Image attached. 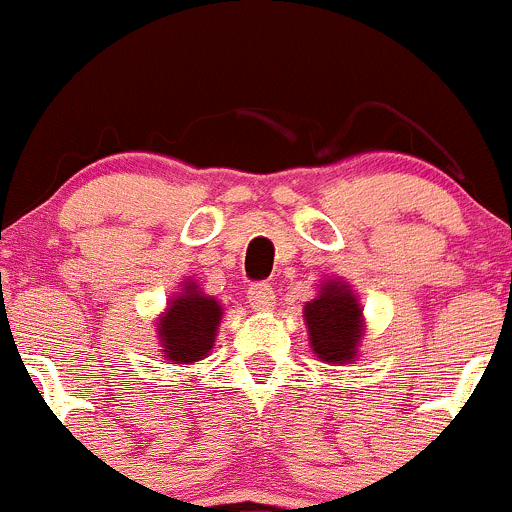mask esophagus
I'll return each instance as SVG.
<instances>
[{"label":"esophagus","instance_id":"1","mask_svg":"<svg viewBox=\"0 0 512 512\" xmlns=\"http://www.w3.org/2000/svg\"><path fill=\"white\" fill-rule=\"evenodd\" d=\"M249 306L258 313L273 311V306H276V293H273V288L268 286V283H256V286H251L249 288Z\"/></svg>","mask_w":512,"mask_h":512}]
</instances>
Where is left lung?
Masks as SVG:
<instances>
[{"label": "left lung", "instance_id": "obj_1", "mask_svg": "<svg viewBox=\"0 0 512 512\" xmlns=\"http://www.w3.org/2000/svg\"><path fill=\"white\" fill-rule=\"evenodd\" d=\"M311 351L331 366H346L358 358V343L366 336V318L351 283L343 278L321 281L316 298L303 306Z\"/></svg>", "mask_w": 512, "mask_h": 512}]
</instances>
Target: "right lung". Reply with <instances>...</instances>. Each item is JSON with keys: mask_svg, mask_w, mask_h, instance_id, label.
Returning a JSON list of instances; mask_svg holds the SVG:
<instances>
[{"mask_svg": "<svg viewBox=\"0 0 512 512\" xmlns=\"http://www.w3.org/2000/svg\"><path fill=\"white\" fill-rule=\"evenodd\" d=\"M224 306L204 293L194 278H184L176 296L156 318L159 351L166 361L191 366L211 353L219 333Z\"/></svg>", "mask_w": 512, "mask_h": 512, "instance_id": "1", "label": "right lung"}]
</instances>
